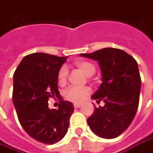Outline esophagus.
Wrapping results in <instances>:
<instances>
[{
    "label": "esophagus",
    "instance_id": "esophagus-1",
    "mask_svg": "<svg viewBox=\"0 0 153 153\" xmlns=\"http://www.w3.org/2000/svg\"><path fill=\"white\" fill-rule=\"evenodd\" d=\"M73 105H74L75 108H78V107H80L82 106V104H80V103H74Z\"/></svg>",
    "mask_w": 153,
    "mask_h": 153
}]
</instances>
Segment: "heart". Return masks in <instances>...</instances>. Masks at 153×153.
<instances>
[{"label":"heart","mask_w":153,"mask_h":153,"mask_svg":"<svg viewBox=\"0 0 153 153\" xmlns=\"http://www.w3.org/2000/svg\"><path fill=\"white\" fill-rule=\"evenodd\" d=\"M75 66L88 76H92L96 71V66L93 63L87 61H76ZM68 71L65 66H62L58 71L57 78L59 82L64 84L66 82ZM91 93V88L88 87H70L64 92V97L71 102L80 103Z\"/></svg>","instance_id":"1"}]
</instances>
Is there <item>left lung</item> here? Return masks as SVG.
Instances as JSON below:
<instances>
[{
    "mask_svg": "<svg viewBox=\"0 0 153 153\" xmlns=\"http://www.w3.org/2000/svg\"><path fill=\"white\" fill-rule=\"evenodd\" d=\"M81 56L97 61L102 75V82L91 98L105 105H94L88 126L101 137L115 138L130 126L138 108L142 82L137 62L126 51L111 47Z\"/></svg>",
    "mask_w": 153,
    "mask_h": 153,
    "instance_id": "obj_1",
    "label": "left lung"
}]
</instances>
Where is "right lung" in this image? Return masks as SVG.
<instances>
[{
  "label": "right lung",
  "instance_id": "add662e5",
  "mask_svg": "<svg viewBox=\"0 0 153 153\" xmlns=\"http://www.w3.org/2000/svg\"><path fill=\"white\" fill-rule=\"evenodd\" d=\"M66 59L42 52L27 55L13 76L12 100L19 122L27 134L44 144L64 137L74 111L72 103L63 100L57 110L48 107V100L60 94L57 74Z\"/></svg>",
  "mask_w": 153,
  "mask_h": 153
}]
</instances>
